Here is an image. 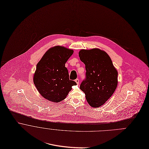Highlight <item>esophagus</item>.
I'll return each mask as SVG.
<instances>
[{"instance_id": "esophagus-1", "label": "esophagus", "mask_w": 149, "mask_h": 149, "mask_svg": "<svg viewBox=\"0 0 149 149\" xmlns=\"http://www.w3.org/2000/svg\"><path fill=\"white\" fill-rule=\"evenodd\" d=\"M75 82L77 83V84L78 85L79 84V79H76L75 80Z\"/></svg>"}]
</instances>
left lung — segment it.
Returning <instances> with one entry per match:
<instances>
[{"instance_id": "1", "label": "left lung", "mask_w": 149, "mask_h": 149, "mask_svg": "<svg viewBox=\"0 0 149 149\" xmlns=\"http://www.w3.org/2000/svg\"><path fill=\"white\" fill-rule=\"evenodd\" d=\"M79 56L86 70V78L81 84L80 89L85 93L90 105L98 108L116 89L118 71L107 53L98 48L81 49Z\"/></svg>"}]
</instances>
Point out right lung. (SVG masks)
Wrapping results in <instances>:
<instances>
[{
  "mask_svg": "<svg viewBox=\"0 0 149 149\" xmlns=\"http://www.w3.org/2000/svg\"><path fill=\"white\" fill-rule=\"evenodd\" d=\"M74 51L62 46L49 48L38 61L33 75V82L39 93L46 100L59 102L64 100L77 85L69 79L65 64Z\"/></svg>",
  "mask_w": 149,
  "mask_h": 149,
  "instance_id": "obj_1",
  "label": "right lung"
}]
</instances>
